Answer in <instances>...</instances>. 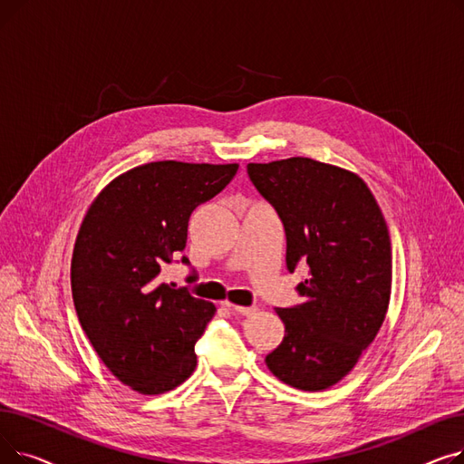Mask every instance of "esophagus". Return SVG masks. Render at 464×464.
Segmentation results:
<instances>
[{
	"instance_id": "1",
	"label": "esophagus",
	"mask_w": 464,
	"mask_h": 464,
	"mask_svg": "<svg viewBox=\"0 0 464 464\" xmlns=\"http://www.w3.org/2000/svg\"><path fill=\"white\" fill-rule=\"evenodd\" d=\"M227 308H231L233 312L240 314V315H250V314H256L257 312V306H238V304H231L229 301L224 303Z\"/></svg>"
}]
</instances>
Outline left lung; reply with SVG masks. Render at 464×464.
<instances>
[{
    "instance_id": "8db88e82",
    "label": "left lung",
    "mask_w": 464,
    "mask_h": 464,
    "mask_svg": "<svg viewBox=\"0 0 464 464\" xmlns=\"http://www.w3.org/2000/svg\"><path fill=\"white\" fill-rule=\"evenodd\" d=\"M248 175L285 229L289 273L301 263L304 297L276 308L282 344L265 357L284 383L322 392L343 380L376 338L392 297V238L364 180L310 158L248 163Z\"/></svg>"
}]
</instances>
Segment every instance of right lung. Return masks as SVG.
Masks as SVG:
<instances>
[{
  "mask_svg": "<svg viewBox=\"0 0 464 464\" xmlns=\"http://www.w3.org/2000/svg\"><path fill=\"white\" fill-rule=\"evenodd\" d=\"M237 169L144 163L109 182L82 219L71 259L72 303L95 353L133 392H170L195 371L193 346L216 306L163 284L160 273L186 248L193 208Z\"/></svg>",
  "mask_w": 464,
  "mask_h": 464,
  "instance_id": "right-lung-1",
  "label": "right lung"
}]
</instances>
